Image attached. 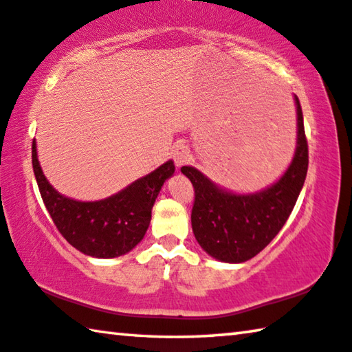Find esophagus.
<instances>
[{
	"instance_id": "esophagus-1",
	"label": "esophagus",
	"mask_w": 352,
	"mask_h": 352,
	"mask_svg": "<svg viewBox=\"0 0 352 352\" xmlns=\"http://www.w3.org/2000/svg\"><path fill=\"white\" fill-rule=\"evenodd\" d=\"M172 158H174V162L178 168L183 164H188L190 162V152H189L188 146H184V144L175 146L174 152H172Z\"/></svg>"
}]
</instances>
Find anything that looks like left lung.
Instances as JSON below:
<instances>
[{"instance_id": "1", "label": "left lung", "mask_w": 352, "mask_h": 352, "mask_svg": "<svg viewBox=\"0 0 352 352\" xmlns=\"http://www.w3.org/2000/svg\"><path fill=\"white\" fill-rule=\"evenodd\" d=\"M298 141L284 175L261 192L231 194L217 188L197 169L182 172L194 186L192 231L205 252L223 262H245L273 241L289 219L306 180L309 151L300 100L295 96Z\"/></svg>"}]
</instances>
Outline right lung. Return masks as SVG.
Segmentation results:
<instances>
[{"label":"right lung","instance_id":"1","mask_svg":"<svg viewBox=\"0 0 352 352\" xmlns=\"http://www.w3.org/2000/svg\"><path fill=\"white\" fill-rule=\"evenodd\" d=\"M32 168L52 222L71 245L94 258H116L138 245L148 228L152 206L163 183L174 174L172 162L99 201H77L58 194L41 172L32 141Z\"/></svg>","mask_w":352,"mask_h":352}]
</instances>
